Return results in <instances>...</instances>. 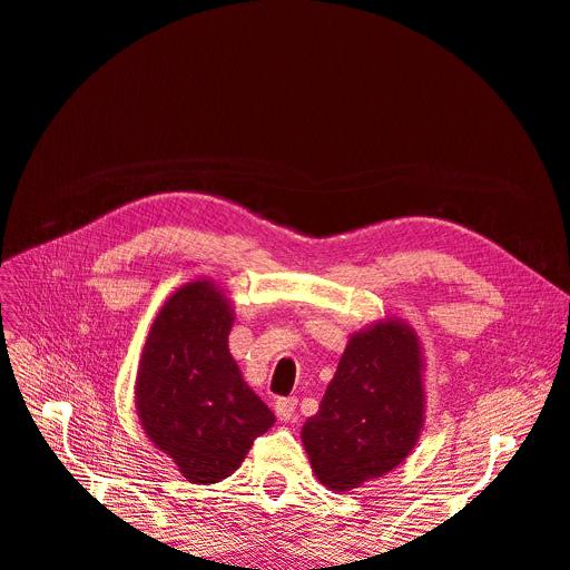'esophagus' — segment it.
Returning a JSON list of instances; mask_svg holds the SVG:
<instances>
[{
    "label": "esophagus",
    "mask_w": 570,
    "mask_h": 570,
    "mask_svg": "<svg viewBox=\"0 0 570 570\" xmlns=\"http://www.w3.org/2000/svg\"><path fill=\"white\" fill-rule=\"evenodd\" d=\"M275 416H278V421H283V423L295 421V416H297V400H295V396H283V400L275 402Z\"/></svg>",
    "instance_id": "34e87169"
}]
</instances>
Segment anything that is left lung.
I'll return each mask as SVG.
<instances>
[{
	"label": "left lung",
	"instance_id": "left-lung-1",
	"mask_svg": "<svg viewBox=\"0 0 570 570\" xmlns=\"http://www.w3.org/2000/svg\"><path fill=\"white\" fill-rule=\"evenodd\" d=\"M423 344L413 327L385 316L347 340L302 442L321 485L350 492L394 471L425 423Z\"/></svg>",
	"mask_w": 570,
	"mask_h": 570
}]
</instances>
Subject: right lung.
Returning <instances> with one entry per match:
<instances>
[{
	"label": "right lung",
	"mask_w": 570,
	"mask_h": 570,
	"mask_svg": "<svg viewBox=\"0 0 570 570\" xmlns=\"http://www.w3.org/2000/svg\"><path fill=\"white\" fill-rule=\"evenodd\" d=\"M233 302L214 281L180 285L154 318L135 377L145 435L197 485L226 480L275 423L228 350Z\"/></svg>",
	"instance_id": "obj_1"
}]
</instances>
